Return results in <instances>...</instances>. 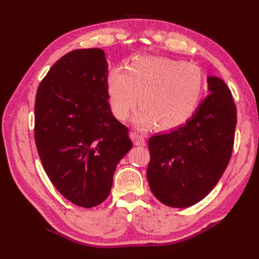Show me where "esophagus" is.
<instances>
[{
    "label": "esophagus",
    "instance_id": "esophagus-1",
    "mask_svg": "<svg viewBox=\"0 0 259 259\" xmlns=\"http://www.w3.org/2000/svg\"><path fill=\"white\" fill-rule=\"evenodd\" d=\"M145 135L144 134H140V133H137V131H134V133L130 134V138L134 140L135 145L137 146H144L146 139H145Z\"/></svg>",
    "mask_w": 259,
    "mask_h": 259
}]
</instances>
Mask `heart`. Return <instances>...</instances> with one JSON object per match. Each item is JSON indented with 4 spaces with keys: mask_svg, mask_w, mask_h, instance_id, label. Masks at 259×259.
<instances>
[{
    "mask_svg": "<svg viewBox=\"0 0 259 259\" xmlns=\"http://www.w3.org/2000/svg\"><path fill=\"white\" fill-rule=\"evenodd\" d=\"M206 76L200 68L180 60L138 57L128 68L114 67L108 74L110 107L117 118H128L141 104L135 122L171 129L188 120L205 92Z\"/></svg>",
    "mask_w": 259,
    "mask_h": 259,
    "instance_id": "obj_1",
    "label": "heart"
}]
</instances>
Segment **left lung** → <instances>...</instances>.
Returning a JSON list of instances; mask_svg holds the SVG:
<instances>
[{
  "instance_id": "obj_1",
  "label": "left lung",
  "mask_w": 259,
  "mask_h": 259,
  "mask_svg": "<svg viewBox=\"0 0 259 259\" xmlns=\"http://www.w3.org/2000/svg\"><path fill=\"white\" fill-rule=\"evenodd\" d=\"M207 82L210 93L192 117L148 141V183L157 199L169 207H190L203 199L232 157L237 123L232 92L217 76H208Z\"/></svg>"
}]
</instances>
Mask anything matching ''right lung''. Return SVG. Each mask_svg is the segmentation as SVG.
<instances>
[{
    "label": "right lung",
    "instance_id": "obj_1",
    "mask_svg": "<svg viewBox=\"0 0 259 259\" xmlns=\"http://www.w3.org/2000/svg\"><path fill=\"white\" fill-rule=\"evenodd\" d=\"M101 49H80L52 65L37 88L34 138L51 183L63 197L91 208L107 199L119 161L133 142L115 119Z\"/></svg>",
    "mask_w": 259,
    "mask_h": 259
}]
</instances>
